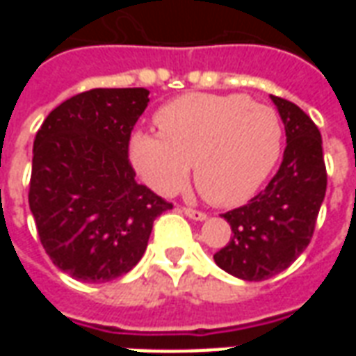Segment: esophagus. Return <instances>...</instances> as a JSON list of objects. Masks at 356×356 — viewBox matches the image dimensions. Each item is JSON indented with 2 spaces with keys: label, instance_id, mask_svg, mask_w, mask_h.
I'll return each instance as SVG.
<instances>
[{
  "label": "esophagus",
  "instance_id": "1",
  "mask_svg": "<svg viewBox=\"0 0 356 356\" xmlns=\"http://www.w3.org/2000/svg\"><path fill=\"white\" fill-rule=\"evenodd\" d=\"M183 213L191 219H196V221H204L206 219V211H200V209H193V208H183Z\"/></svg>",
  "mask_w": 356,
  "mask_h": 356
}]
</instances>
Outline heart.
I'll list each match as a JSON object with an SVG mask.
<instances>
[{"label": "heart", "instance_id": "b5f03b06", "mask_svg": "<svg viewBox=\"0 0 356 356\" xmlns=\"http://www.w3.org/2000/svg\"><path fill=\"white\" fill-rule=\"evenodd\" d=\"M154 124L158 133H133L129 160L160 194L185 185L194 163L206 200L238 206L259 191L282 152L280 116L246 95H183L156 112Z\"/></svg>", "mask_w": 356, "mask_h": 356}]
</instances>
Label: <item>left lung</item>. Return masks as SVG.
Wrapping results in <instances>:
<instances>
[{
	"instance_id": "1",
	"label": "left lung",
	"mask_w": 356,
	"mask_h": 356,
	"mask_svg": "<svg viewBox=\"0 0 356 356\" xmlns=\"http://www.w3.org/2000/svg\"><path fill=\"white\" fill-rule=\"evenodd\" d=\"M286 129V148L276 175L246 206L221 217L232 236L213 259L242 280H267L303 254L313 238L326 194V165L318 127L298 104L270 95Z\"/></svg>"
}]
</instances>
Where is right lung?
<instances>
[{
    "label": "right lung",
    "mask_w": 356,
    "mask_h": 356,
    "mask_svg": "<svg viewBox=\"0 0 356 356\" xmlns=\"http://www.w3.org/2000/svg\"><path fill=\"white\" fill-rule=\"evenodd\" d=\"M145 88L91 89L51 110L34 139L28 204L45 254L81 282H108L145 254L173 204L135 181L129 139Z\"/></svg>",
    "instance_id": "right-lung-1"
}]
</instances>
